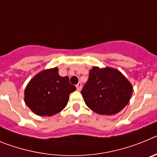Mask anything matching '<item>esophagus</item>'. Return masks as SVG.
<instances>
[{
  "instance_id": "1",
  "label": "esophagus",
  "mask_w": 157,
  "mask_h": 157,
  "mask_svg": "<svg viewBox=\"0 0 157 157\" xmlns=\"http://www.w3.org/2000/svg\"><path fill=\"white\" fill-rule=\"evenodd\" d=\"M76 88H77V90H78V91L81 90V89H82V83L80 82H78V83L77 85H76Z\"/></svg>"
}]
</instances>
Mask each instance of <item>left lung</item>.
Returning a JSON list of instances; mask_svg holds the SVG:
<instances>
[{"label":"left lung","mask_w":157,"mask_h":157,"mask_svg":"<svg viewBox=\"0 0 157 157\" xmlns=\"http://www.w3.org/2000/svg\"><path fill=\"white\" fill-rule=\"evenodd\" d=\"M133 87L116 69L94 67L81 91L87 106L101 115H115L128 104Z\"/></svg>","instance_id":"8db88e82"}]
</instances>
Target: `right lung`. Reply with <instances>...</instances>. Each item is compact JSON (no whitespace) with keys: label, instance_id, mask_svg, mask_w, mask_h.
<instances>
[{"label":"right lung","instance_id":"add662e5","mask_svg":"<svg viewBox=\"0 0 157 157\" xmlns=\"http://www.w3.org/2000/svg\"><path fill=\"white\" fill-rule=\"evenodd\" d=\"M76 87L67 76L61 77L54 67L36 75L25 89V103L36 115L51 116L66 107L69 95Z\"/></svg>","mask_w":157,"mask_h":157}]
</instances>
